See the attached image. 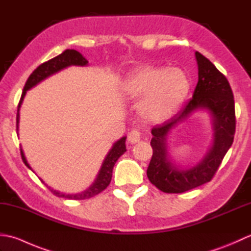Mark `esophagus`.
<instances>
[{
  "instance_id": "34e87169",
  "label": "esophagus",
  "mask_w": 251,
  "mask_h": 251,
  "mask_svg": "<svg viewBox=\"0 0 251 251\" xmlns=\"http://www.w3.org/2000/svg\"><path fill=\"white\" fill-rule=\"evenodd\" d=\"M140 139H141V132L138 130H131L128 134V137H127V140H128V142L131 143V145H135V143L139 142Z\"/></svg>"
}]
</instances>
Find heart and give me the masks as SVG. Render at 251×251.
<instances>
[{
	"instance_id": "heart-1",
	"label": "heart",
	"mask_w": 251,
	"mask_h": 251,
	"mask_svg": "<svg viewBox=\"0 0 251 251\" xmlns=\"http://www.w3.org/2000/svg\"><path fill=\"white\" fill-rule=\"evenodd\" d=\"M122 95L129 100L142 98L139 109L149 121L167 119L183 103L190 81L178 68L142 67L130 73L121 85Z\"/></svg>"
}]
</instances>
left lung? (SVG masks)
<instances>
[{"mask_svg": "<svg viewBox=\"0 0 251 251\" xmlns=\"http://www.w3.org/2000/svg\"><path fill=\"white\" fill-rule=\"evenodd\" d=\"M199 82L189 103L167 122L153 127L151 147L153 155L147 175L151 183L165 193H183L209 182L231 148L235 134V104L226 77L209 59L195 51ZM206 109L214 128L213 146L195 167L184 170L172 163L167 150V136L173 128L193 111Z\"/></svg>", "mask_w": 251, "mask_h": 251, "instance_id": "obj_1", "label": "left lung"}]
</instances>
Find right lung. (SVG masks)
Masks as SVG:
<instances>
[{"label": "right lung", "mask_w": 251, "mask_h": 251, "mask_svg": "<svg viewBox=\"0 0 251 251\" xmlns=\"http://www.w3.org/2000/svg\"><path fill=\"white\" fill-rule=\"evenodd\" d=\"M87 63L88 61L82 56L81 52H78L75 50H66L59 56L52 58V59L42 63V65L37 67L35 70L31 73L29 78L26 79L24 90H23V95H21V98L18 104V110H17V130H18V124H19V109L21 106V103H23V100L25 98L26 90H29L30 88L35 86L36 84H39L40 82L43 81V79H45L46 77H49L52 75V74L59 72L60 70H62V69H65L67 67H70V66L84 67V66H87ZM125 141H126V137H123L120 140H117L114 143L110 152L108 153V155H106L104 158L102 166H101L99 173L97 175V178H96V180L94 181V183L84 192H81V193H76V194H66V193H61L59 191L51 189L49 185H47V188H49L52 193L58 197H63V199L75 200V201L87 200V199H90V197L99 194L100 192H102L106 186L110 184L114 165L117 159L120 158V156H122L123 154L126 152ZM20 153L25 165L31 169L30 165L28 164V162H26V159L25 157L23 149H20ZM41 181L44 183L43 180L41 179Z\"/></svg>", "instance_id": "right-lung-1"}]
</instances>
